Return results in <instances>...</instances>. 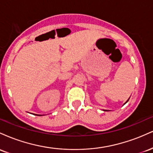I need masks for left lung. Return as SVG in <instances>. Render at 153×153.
Returning <instances> with one entry per match:
<instances>
[{
  "instance_id": "left-lung-1",
  "label": "left lung",
  "mask_w": 153,
  "mask_h": 153,
  "mask_svg": "<svg viewBox=\"0 0 153 153\" xmlns=\"http://www.w3.org/2000/svg\"><path fill=\"white\" fill-rule=\"evenodd\" d=\"M129 99H128V100H127V101H129ZM127 102H126V103H127Z\"/></svg>"
}]
</instances>
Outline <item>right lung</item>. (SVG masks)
<instances>
[{"label":"right lung","mask_w":153,"mask_h":153,"mask_svg":"<svg viewBox=\"0 0 153 153\" xmlns=\"http://www.w3.org/2000/svg\"><path fill=\"white\" fill-rule=\"evenodd\" d=\"M39 116H40V115H39Z\"/></svg>","instance_id":"1"}]
</instances>
